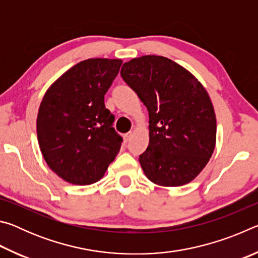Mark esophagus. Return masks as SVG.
Here are the masks:
<instances>
[{"label":"esophagus","instance_id":"esophagus-1","mask_svg":"<svg viewBox=\"0 0 258 258\" xmlns=\"http://www.w3.org/2000/svg\"><path fill=\"white\" fill-rule=\"evenodd\" d=\"M132 135H133V133H132V132L126 133V134L124 135V141H125V142H128L130 140H131V138H132Z\"/></svg>","mask_w":258,"mask_h":258}]
</instances>
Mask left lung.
Masks as SVG:
<instances>
[{"mask_svg": "<svg viewBox=\"0 0 258 258\" xmlns=\"http://www.w3.org/2000/svg\"><path fill=\"white\" fill-rule=\"evenodd\" d=\"M120 75L149 111V146L139 158L146 176L161 186L191 182L216 142L207 91L185 68L161 55L130 60Z\"/></svg>", "mask_w": 258, "mask_h": 258, "instance_id": "8db88e82", "label": "left lung"}]
</instances>
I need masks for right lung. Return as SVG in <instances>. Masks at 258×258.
<instances>
[{
	"mask_svg": "<svg viewBox=\"0 0 258 258\" xmlns=\"http://www.w3.org/2000/svg\"><path fill=\"white\" fill-rule=\"evenodd\" d=\"M121 60L87 59L59 77L43 98L37 139L46 164L73 184H92L119 152L123 138L104 94L118 75Z\"/></svg>",
	"mask_w": 258,
	"mask_h": 258,
	"instance_id": "obj_1",
	"label": "right lung"
}]
</instances>
